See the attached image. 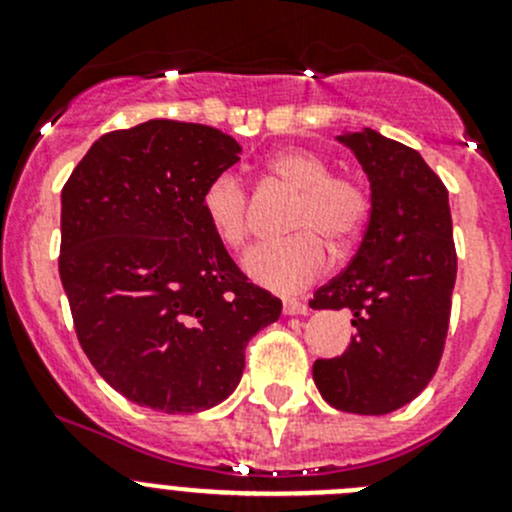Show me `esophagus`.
Returning <instances> with one entry per match:
<instances>
[{
    "label": "esophagus",
    "mask_w": 512,
    "mask_h": 512,
    "mask_svg": "<svg viewBox=\"0 0 512 512\" xmlns=\"http://www.w3.org/2000/svg\"><path fill=\"white\" fill-rule=\"evenodd\" d=\"M282 309H285V314L292 317V314H307L309 304L302 302V299H285V302H282Z\"/></svg>",
    "instance_id": "esophagus-1"
}]
</instances>
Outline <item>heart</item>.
Returning <instances> with one entry per match:
<instances>
[{"instance_id":"heart-1","label":"heart","mask_w":512,"mask_h":512,"mask_svg":"<svg viewBox=\"0 0 512 512\" xmlns=\"http://www.w3.org/2000/svg\"><path fill=\"white\" fill-rule=\"evenodd\" d=\"M267 173L294 190L285 240L262 242L242 257V270L272 292H299L312 285L334 255L359 245L371 215L369 190L354 175L332 173L324 156L309 148H280L265 163ZM203 215L223 245L242 247L250 237V195L232 170L215 175L203 190Z\"/></svg>"}]
</instances>
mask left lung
<instances>
[{"mask_svg":"<svg viewBox=\"0 0 512 512\" xmlns=\"http://www.w3.org/2000/svg\"><path fill=\"white\" fill-rule=\"evenodd\" d=\"M371 188V215L354 260L319 287L312 309H349L347 352L317 359L314 384L329 406L361 416L401 409L433 379L456 285L448 190L421 153L364 128L342 133Z\"/></svg>","mask_w":512,"mask_h":512,"instance_id":"obj_1","label":"left lung"}]
</instances>
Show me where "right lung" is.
Listing matches in <instances>:
<instances>
[{
	"label": "right lung",
	"mask_w": 512,
	"mask_h": 512,
	"mask_svg": "<svg viewBox=\"0 0 512 512\" xmlns=\"http://www.w3.org/2000/svg\"><path fill=\"white\" fill-rule=\"evenodd\" d=\"M218 128L146 121L101 136L61 190L59 275L76 337L128 401L163 414L218 406L282 302L247 282L203 215L240 160Z\"/></svg>",
	"instance_id": "1"
}]
</instances>
